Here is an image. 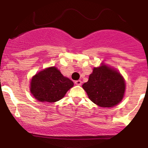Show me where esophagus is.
I'll return each instance as SVG.
<instances>
[{
  "mask_svg": "<svg viewBox=\"0 0 148 148\" xmlns=\"http://www.w3.org/2000/svg\"><path fill=\"white\" fill-rule=\"evenodd\" d=\"M75 84L78 86H81V84H82V82H81V81H80V80H78V81H75Z\"/></svg>",
  "mask_w": 148,
  "mask_h": 148,
  "instance_id": "1",
  "label": "esophagus"
}]
</instances>
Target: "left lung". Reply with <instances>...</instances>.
<instances>
[{"instance_id":"left-lung-1","label":"left lung","mask_w":148,"mask_h":148,"mask_svg":"<svg viewBox=\"0 0 148 148\" xmlns=\"http://www.w3.org/2000/svg\"><path fill=\"white\" fill-rule=\"evenodd\" d=\"M82 87L94 104L102 108H112L123 99L126 84L117 70L101 65L94 67Z\"/></svg>"}]
</instances>
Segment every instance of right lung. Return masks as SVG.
<instances>
[{
    "mask_svg": "<svg viewBox=\"0 0 148 148\" xmlns=\"http://www.w3.org/2000/svg\"><path fill=\"white\" fill-rule=\"evenodd\" d=\"M74 84L55 67L41 70L32 78L30 92L42 102H55L64 97Z\"/></svg>",
    "mask_w": 148,
    "mask_h": 148,
    "instance_id": "right-lung-1",
    "label": "right lung"
}]
</instances>
